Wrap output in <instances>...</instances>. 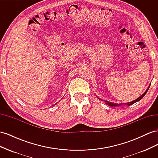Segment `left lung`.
Instances as JSON below:
<instances>
[{"label": "left lung", "instance_id": "8db88e82", "mask_svg": "<svg viewBox=\"0 0 158 158\" xmlns=\"http://www.w3.org/2000/svg\"><path fill=\"white\" fill-rule=\"evenodd\" d=\"M149 88H150V86L148 88V89H146V92H145L144 94H142L139 98H137V99H135V100H134V101H132V102H128V103H114L109 102H108V101H106V104L108 105V106H111V107H118V106H123V105H127V106H131V105H132V104H134V103H135L136 102H138V101H140V100L146 95V94L147 93L148 90V89H149ZM101 100H102V99H101Z\"/></svg>", "mask_w": 158, "mask_h": 158}]
</instances>
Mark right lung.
<instances>
[{
	"mask_svg": "<svg viewBox=\"0 0 158 158\" xmlns=\"http://www.w3.org/2000/svg\"><path fill=\"white\" fill-rule=\"evenodd\" d=\"M55 105H56V104H55Z\"/></svg>",
	"mask_w": 158,
	"mask_h": 158,
	"instance_id": "add662e5",
	"label": "right lung"
}]
</instances>
